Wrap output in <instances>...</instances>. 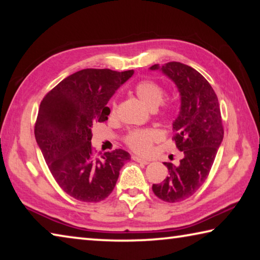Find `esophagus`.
I'll return each mask as SVG.
<instances>
[{
    "label": "esophagus",
    "instance_id": "1",
    "mask_svg": "<svg viewBox=\"0 0 260 260\" xmlns=\"http://www.w3.org/2000/svg\"><path fill=\"white\" fill-rule=\"evenodd\" d=\"M132 158H133V160L138 161V162H141V164H146V165L149 164V160L143 159V158H141V157H139V156H133Z\"/></svg>",
    "mask_w": 260,
    "mask_h": 260
}]
</instances>
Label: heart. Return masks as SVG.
<instances>
[{"instance_id": "b5f03b06", "label": "heart", "mask_w": 260, "mask_h": 260, "mask_svg": "<svg viewBox=\"0 0 260 260\" xmlns=\"http://www.w3.org/2000/svg\"><path fill=\"white\" fill-rule=\"evenodd\" d=\"M134 93L149 109L155 110L162 103L165 98V90L151 80H141L134 86ZM116 114V103L110 107V116ZM161 140V133L155 128H144L131 131L125 136V143L132 150L146 155L150 152L153 142Z\"/></svg>"}]
</instances>
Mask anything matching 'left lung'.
Here are the masks:
<instances>
[{
	"label": "left lung",
	"instance_id": "obj_1",
	"mask_svg": "<svg viewBox=\"0 0 260 260\" xmlns=\"http://www.w3.org/2000/svg\"><path fill=\"white\" fill-rule=\"evenodd\" d=\"M172 80L181 98V107L173 122V140L183 152L178 166L164 162L169 175L152 184V191L161 201L177 203L192 196L205 182L223 139V127L218 98L208 80L195 69L179 61L155 64Z\"/></svg>",
	"mask_w": 260,
	"mask_h": 260
}]
</instances>
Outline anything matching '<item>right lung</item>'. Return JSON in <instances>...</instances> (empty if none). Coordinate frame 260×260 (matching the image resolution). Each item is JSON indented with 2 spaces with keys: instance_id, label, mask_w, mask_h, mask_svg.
I'll return each mask as SVG.
<instances>
[{
  "instance_id": "right-lung-1",
  "label": "right lung",
  "mask_w": 260,
  "mask_h": 260,
  "mask_svg": "<svg viewBox=\"0 0 260 260\" xmlns=\"http://www.w3.org/2000/svg\"><path fill=\"white\" fill-rule=\"evenodd\" d=\"M134 71L85 69L52 88L39 109L35 139L58 186L73 199L96 203L112 192L131 155L122 149L99 157L91 129L108 120L109 100Z\"/></svg>"
}]
</instances>
